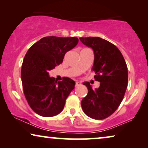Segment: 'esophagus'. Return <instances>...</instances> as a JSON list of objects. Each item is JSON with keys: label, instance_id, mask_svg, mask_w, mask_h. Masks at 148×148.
I'll return each mask as SVG.
<instances>
[{"label": "esophagus", "instance_id": "34e87169", "mask_svg": "<svg viewBox=\"0 0 148 148\" xmlns=\"http://www.w3.org/2000/svg\"><path fill=\"white\" fill-rule=\"evenodd\" d=\"M75 85H76V86H78L81 85V83H80V82H78V81H76Z\"/></svg>", "mask_w": 148, "mask_h": 148}]
</instances>
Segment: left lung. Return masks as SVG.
Here are the masks:
<instances>
[{
	"label": "left lung",
	"mask_w": 148,
	"mask_h": 148,
	"mask_svg": "<svg viewBox=\"0 0 148 148\" xmlns=\"http://www.w3.org/2000/svg\"><path fill=\"white\" fill-rule=\"evenodd\" d=\"M84 45L94 52L92 70L95 80L100 82L98 88L92 89L88 82H83L88 94L81 101L86 115L96 120L112 115L123 101L128 84V69L125 59L115 45L99 37H81Z\"/></svg>",
	"instance_id": "8db88e82"
}]
</instances>
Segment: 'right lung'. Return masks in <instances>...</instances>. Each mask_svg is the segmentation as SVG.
I'll list each match as a JSON object with an SVG mask.
<instances>
[{
  "mask_svg": "<svg viewBox=\"0 0 148 148\" xmlns=\"http://www.w3.org/2000/svg\"><path fill=\"white\" fill-rule=\"evenodd\" d=\"M78 42L76 37L46 36L34 43L23 59L21 70L24 95L33 111L43 117L58 115L74 88L68 77L58 81L49 71L63 62L65 54Z\"/></svg>",
  "mask_w": 148,
  "mask_h": 148,
  "instance_id": "right-lung-1",
  "label": "right lung"
}]
</instances>
